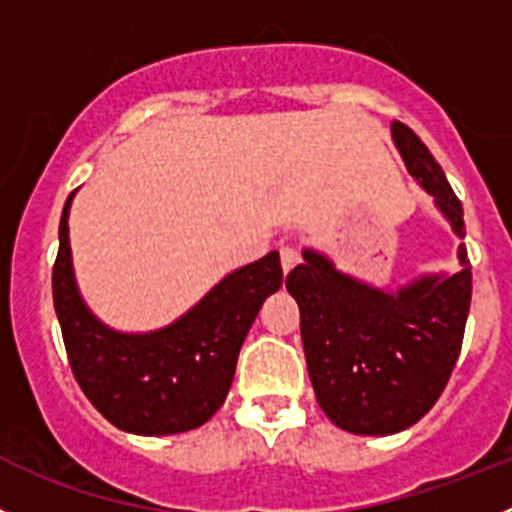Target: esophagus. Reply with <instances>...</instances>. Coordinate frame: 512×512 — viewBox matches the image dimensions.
Masks as SVG:
<instances>
[{
	"label": "esophagus",
	"mask_w": 512,
	"mask_h": 512,
	"mask_svg": "<svg viewBox=\"0 0 512 512\" xmlns=\"http://www.w3.org/2000/svg\"><path fill=\"white\" fill-rule=\"evenodd\" d=\"M300 262V255L295 247H280V265H283V272L288 275L295 265Z\"/></svg>",
	"instance_id": "34e87169"
}]
</instances>
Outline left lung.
<instances>
[{
    "label": "left lung",
    "instance_id": "8db88e82",
    "mask_svg": "<svg viewBox=\"0 0 512 512\" xmlns=\"http://www.w3.org/2000/svg\"><path fill=\"white\" fill-rule=\"evenodd\" d=\"M391 138L409 174L462 240V204L442 166L404 123H391ZM457 260V272H432L381 290L305 247L303 265L290 270L285 288L298 300L315 399L336 427L386 437L409 429L434 407L457 364L470 313L465 245L457 247Z\"/></svg>",
    "mask_w": 512,
    "mask_h": 512
}]
</instances>
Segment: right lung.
<instances>
[{
	"label": "right lung",
	"mask_w": 512,
	"mask_h": 512,
	"mask_svg": "<svg viewBox=\"0 0 512 512\" xmlns=\"http://www.w3.org/2000/svg\"><path fill=\"white\" fill-rule=\"evenodd\" d=\"M62 207L52 300L80 389L113 427L143 437L202 427L227 399L237 356L267 295L283 285L275 250L224 275L169 326L123 333L105 326L75 283L68 217Z\"/></svg>",
	"instance_id": "right-lung-1"
}]
</instances>
